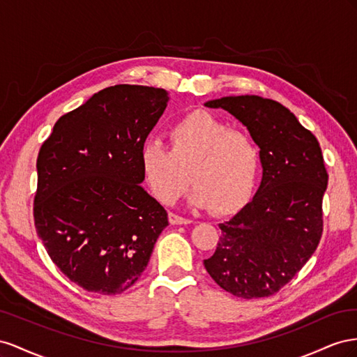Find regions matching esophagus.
I'll return each mask as SVG.
<instances>
[{
    "instance_id": "1",
    "label": "esophagus",
    "mask_w": 357,
    "mask_h": 357,
    "mask_svg": "<svg viewBox=\"0 0 357 357\" xmlns=\"http://www.w3.org/2000/svg\"><path fill=\"white\" fill-rule=\"evenodd\" d=\"M169 221H170V224H190L191 222L190 218L178 215V213H175V212L169 213Z\"/></svg>"
}]
</instances>
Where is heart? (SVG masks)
<instances>
[{"mask_svg":"<svg viewBox=\"0 0 357 357\" xmlns=\"http://www.w3.org/2000/svg\"><path fill=\"white\" fill-rule=\"evenodd\" d=\"M170 145L149 137L140 152L142 170L158 200L175 202L188 184V170L196 206L224 213L250 199L261 169V149L251 135L195 110L173 122Z\"/></svg>","mask_w":357,"mask_h":357,"instance_id":"b5f03b06","label":"heart"}]
</instances>
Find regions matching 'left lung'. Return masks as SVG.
<instances>
[{"instance_id":"8db88e82","label":"left lung","mask_w":357,"mask_h":357,"mask_svg":"<svg viewBox=\"0 0 357 357\" xmlns=\"http://www.w3.org/2000/svg\"><path fill=\"white\" fill-rule=\"evenodd\" d=\"M239 119L259 142L263 178L254 199L218 224L221 236L205 268L221 289L268 298L293 280L317 250L328 187L321 148L278 101L259 96L208 101Z\"/></svg>"}]
</instances>
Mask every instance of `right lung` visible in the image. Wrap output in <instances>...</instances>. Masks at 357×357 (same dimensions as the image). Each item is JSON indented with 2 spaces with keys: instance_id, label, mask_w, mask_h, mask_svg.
Masks as SVG:
<instances>
[{
  "instance_id": "add662e5",
  "label": "right lung",
  "mask_w": 357,
  "mask_h": 357,
  "mask_svg": "<svg viewBox=\"0 0 357 357\" xmlns=\"http://www.w3.org/2000/svg\"><path fill=\"white\" fill-rule=\"evenodd\" d=\"M161 88L115 85L61 116L37 157L34 224L56 268L119 294L148 266L167 212L140 187V152L167 106Z\"/></svg>"
}]
</instances>
